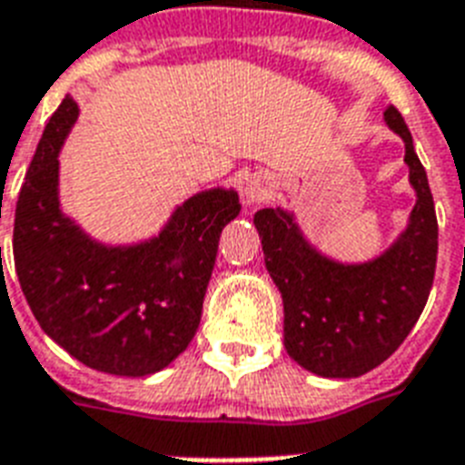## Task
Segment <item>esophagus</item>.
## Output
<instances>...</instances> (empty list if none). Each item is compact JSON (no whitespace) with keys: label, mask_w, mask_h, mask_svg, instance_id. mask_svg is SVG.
Instances as JSON below:
<instances>
[{"label":"esophagus","mask_w":465,"mask_h":465,"mask_svg":"<svg viewBox=\"0 0 465 465\" xmlns=\"http://www.w3.org/2000/svg\"><path fill=\"white\" fill-rule=\"evenodd\" d=\"M270 198H272L270 179L262 176V173H252L243 186V205L245 207L262 205V203H267Z\"/></svg>","instance_id":"esophagus-1"}]
</instances>
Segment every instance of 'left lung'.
Masks as SVG:
<instances>
[{
    "instance_id": "8db88e82",
    "label": "left lung",
    "mask_w": 465,
    "mask_h": 465,
    "mask_svg": "<svg viewBox=\"0 0 465 465\" xmlns=\"http://www.w3.org/2000/svg\"><path fill=\"white\" fill-rule=\"evenodd\" d=\"M384 119L406 143L418 193L409 229L384 255L339 265L305 243L292 214L279 207L255 213L267 272L284 301V349L315 375L358 377L384 363L418 322L435 279L437 214L428 173L401 112L390 104Z\"/></svg>"
}]
</instances>
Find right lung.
<instances>
[{"label": "right lung", "instance_id": "add662e5", "mask_svg": "<svg viewBox=\"0 0 465 465\" xmlns=\"http://www.w3.org/2000/svg\"><path fill=\"white\" fill-rule=\"evenodd\" d=\"M78 116L64 97L37 143L14 220V265L49 337L88 368L143 377L195 337L220 233L241 213L233 191L193 195L150 243L107 248L59 210V147Z\"/></svg>", "mask_w": 465, "mask_h": 465}]
</instances>
